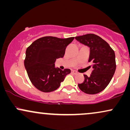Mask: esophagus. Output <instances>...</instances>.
<instances>
[{
	"label": "esophagus",
	"mask_w": 130,
	"mask_h": 130,
	"mask_svg": "<svg viewBox=\"0 0 130 130\" xmlns=\"http://www.w3.org/2000/svg\"><path fill=\"white\" fill-rule=\"evenodd\" d=\"M71 72H72L73 73V74H77V71H74V70H72V71H71Z\"/></svg>",
	"instance_id": "1"
}]
</instances>
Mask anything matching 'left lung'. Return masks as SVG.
<instances>
[{"instance_id": "1", "label": "left lung", "mask_w": 130, "mask_h": 130, "mask_svg": "<svg viewBox=\"0 0 130 130\" xmlns=\"http://www.w3.org/2000/svg\"><path fill=\"white\" fill-rule=\"evenodd\" d=\"M75 38L90 47L88 62L93 65V71L90 76L84 74V82L78 84V87L86 93L93 95L100 93L109 84L116 71L114 50L106 41L93 34L76 37Z\"/></svg>"}]
</instances>
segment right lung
I'll return each mask as SVG.
<instances>
[{
  "label": "right lung",
  "instance_id": "obj_1",
  "mask_svg": "<svg viewBox=\"0 0 130 130\" xmlns=\"http://www.w3.org/2000/svg\"><path fill=\"white\" fill-rule=\"evenodd\" d=\"M74 37L59 38L44 37L34 41L27 48L24 66L29 79L38 90L51 92L60 87L71 70L55 68L57 59L65 55L67 46Z\"/></svg>",
  "mask_w": 130,
  "mask_h": 130
}]
</instances>
